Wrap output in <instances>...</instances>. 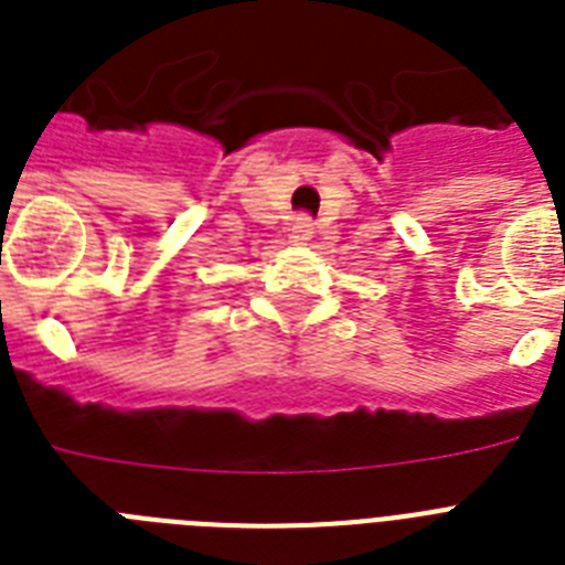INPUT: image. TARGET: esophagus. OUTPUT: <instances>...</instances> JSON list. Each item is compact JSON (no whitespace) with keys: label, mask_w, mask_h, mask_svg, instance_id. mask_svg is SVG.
<instances>
[{"label":"esophagus","mask_w":565,"mask_h":565,"mask_svg":"<svg viewBox=\"0 0 565 565\" xmlns=\"http://www.w3.org/2000/svg\"><path fill=\"white\" fill-rule=\"evenodd\" d=\"M313 237V222L308 216H292L290 222V239L292 243H308Z\"/></svg>","instance_id":"obj_1"}]
</instances>
